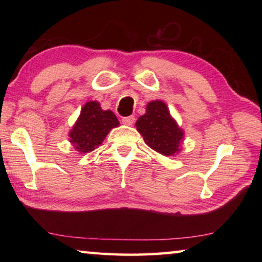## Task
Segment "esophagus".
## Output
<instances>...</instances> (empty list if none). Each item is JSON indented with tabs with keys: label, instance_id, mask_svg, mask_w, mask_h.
Returning a JSON list of instances; mask_svg holds the SVG:
<instances>
[{
	"label": "esophagus",
	"instance_id": "esophagus-1",
	"mask_svg": "<svg viewBox=\"0 0 262 262\" xmlns=\"http://www.w3.org/2000/svg\"><path fill=\"white\" fill-rule=\"evenodd\" d=\"M122 123H125V125H128V126H132L133 123L135 122V117L134 115H129V117H123L121 119Z\"/></svg>",
	"mask_w": 262,
	"mask_h": 262
}]
</instances>
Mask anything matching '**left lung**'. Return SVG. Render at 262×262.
<instances>
[{"mask_svg": "<svg viewBox=\"0 0 262 262\" xmlns=\"http://www.w3.org/2000/svg\"><path fill=\"white\" fill-rule=\"evenodd\" d=\"M135 126L143 140L155 151L164 156H173L178 152L184 133L170 117L166 105L161 100L151 101L147 113L139 118Z\"/></svg>", "mask_w": 262, "mask_h": 262, "instance_id": "1", "label": "left lung"}]
</instances>
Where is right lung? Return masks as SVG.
I'll return each instance as SVG.
<instances>
[{"instance_id":"add662e5","label":"right lung","mask_w":262,"mask_h":262,"mask_svg":"<svg viewBox=\"0 0 262 262\" xmlns=\"http://www.w3.org/2000/svg\"><path fill=\"white\" fill-rule=\"evenodd\" d=\"M118 126L119 121L112 111H103L97 101H88L69 133L70 142L79 152L92 151L104 141L110 130Z\"/></svg>"}]
</instances>
